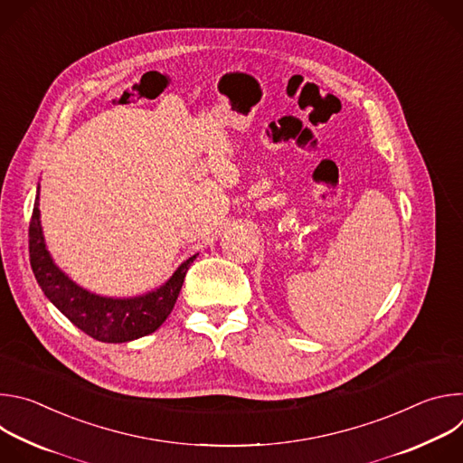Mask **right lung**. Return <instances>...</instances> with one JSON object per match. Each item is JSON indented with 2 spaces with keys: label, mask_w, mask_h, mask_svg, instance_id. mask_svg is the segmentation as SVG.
Here are the masks:
<instances>
[{
  "label": "right lung",
  "mask_w": 463,
  "mask_h": 463,
  "mask_svg": "<svg viewBox=\"0 0 463 463\" xmlns=\"http://www.w3.org/2000/svg\"><path fill=\"white\" fill-rule=\"evenodd\" d=\"M29 256L45 297L86 335L100 343H128L154 334L174 309L184 275L195 258L194 254L183 261L165 286L148 295L137 298L93 295L71 282L52 263L42 236L38 197L29 223Z\"/></svg>",
  "instance_id": "right-lung-1"
}]
</instances>
